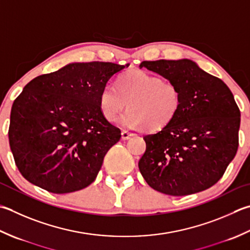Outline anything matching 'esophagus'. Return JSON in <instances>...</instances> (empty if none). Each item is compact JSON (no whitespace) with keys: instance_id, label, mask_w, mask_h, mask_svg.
I'll list each match as a JSON object with an SVG mask.
<instances>
[{"instance_id":"34e87169","label":"esophagus","mask_w":250,"mask_h":250,"mask_svg":"<svg viewBox=\"0 0 250 250\" xmlns=\"http://www.w3.org/2000/svg\"><path fill=\"white\" fill-rule=\"evenodd\" d=\"M134 135V133H132V132H129V131H125V130H124L121 132V138H122V140H128V139H130L131 136H133Z\"/></svg>"}]
</instances>
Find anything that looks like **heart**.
Masks as SVG:
<instances>
[{
    "mask_svg": "<svg viewBox=\"0 0 250 250\" xmlns=\"http://www.w3.org/2000/svg\"><path fill=\"white\" fill-rule=\"evenodd\" d=\"M128 103L130 109L119 119L121 125L158 130L178 115L182 95L174 82L143 70H130L119 78L117 87H103L99 99L102 115L110 122L118 118Z\"/></svg>",
    "mask_w": 250,
    "mask_h": 250,
    "instance_id": "b5f03b06",
    "label": "heart"
}]
</instances>
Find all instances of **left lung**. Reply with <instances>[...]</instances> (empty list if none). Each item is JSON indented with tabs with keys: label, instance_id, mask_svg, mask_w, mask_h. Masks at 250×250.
<instances>
[{
	"label": "left lung",
	"instance_id": "8db88e82",
	"mask_svg": "<svg viewBox=\"0 0 250 250\" xmlns=\"http://www.w3.org/2000/svg\"><path fill=\"white\" fill-rule=\"evenodd\" d=\"M142 67L174 82L182 95L175 118L144 136L142 175L150 188L171 196L211 188L238 148L241 111L231 90L189 60L144 61Z\"/></svg>",
	"mask_w": 250,
	"mask_h": 250
}]
</instances>
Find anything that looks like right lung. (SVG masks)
I'll use <instances>...</instances> for the list:
<instances>
[{
  "label": "right lung",
  "instance_id": "add662e5",
  "mask_svg": "<svg viewBox=\"0 0 250 250\" xmlns=\"http://www.w3.org/2000/svg\"><path fill=\"white\" fill-rule=\"evenodd\" d=\"M128 67L69 63L34 78L14 101L8 140L19 172L47 192L65 194L93 182L121 131L102 115L100 93Z\"/></svg>",
  "mask_w": 250,
  "mask_h": 250
}]
</instances>
